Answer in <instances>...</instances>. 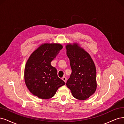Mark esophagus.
Segmentation results:
<instances>
[{
  "mask_svg": "<svg viewBox=\"0 0 124 124\" xmlns=\"http://www.w3.org/2000/svg\"><path fill=\"white\" fill-rule=\"evenodd\" d=\"M62 80H63L64 81L65 83L66 82V81H67V78H66V77H65V76H64L63 77H62Z\"/></svg>",
  "mask_w": 124,
  "mask_h": 124,
  "instance_id": "esophagus-1",
  "label": "esophagus"
}]
</instances>
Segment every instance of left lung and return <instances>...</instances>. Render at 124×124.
Listing matches in <instances>:
<instances>
[{
	"label": "left lung",
	"mask_w": 124,
	"mask_h": 124,
	"mask_svg": "<svg viewBox=\"0 0 124 124\" xmlns=\"http://www.w3.org/2000/svg\"><path fill=\"white\" fill-rule=\"evenodd\" d=\"M71 74L66 86L73 96L79 100L88 98L96 89V70L89 54L77 44L67 45Z\"/></svg>",
	"instance_id": "obj_1"
}]
</instances>
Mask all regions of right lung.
<instances>
[{"label":"right lung","mask_w":124,"mask_h":124,"mask_svg":"<svg viewBox=\"0 0 124 124\" xmlns=\"http://www.w3.org/2000/svg\"><path fill=\"white\" fill-rule=\"evenodd\" d=\"M62 49L59 44H44L31 54L25 69L26 85L30 92L41 99L53 97L60 87L65 85L57 75L51 62Z\"/></svg>","instance_id":"obj_1"}]
</instances>
